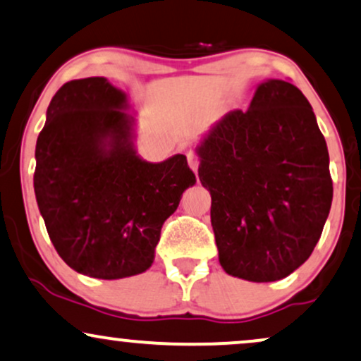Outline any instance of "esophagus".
Instances as JSON below:
<instances>
[{
    "label": "esophagus",
    "mask_w": 361,
    "mask_h": 361,
    "mask_svg": "<svg viewBox=\"0 0 361 361\" xmlns=\"http://www.w3.org/2000/svg\"><path fill=\"white\" fill-rule=\"evenodd\" d=\"M188 165H190V168H191V170H193L195 173L198 171L200 159H198V157H196L195 153H188Z\"/></svg>",
    "instance_id": "34e87169"
}]
</instances>
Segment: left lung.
<instances>
[{
  "mask_svg": "<svg viewBox=\"0 0 361 361\" xmlns=\"http://www.w3.org/2000/svg\"><path fill=\"white\" fill-rule=\"evenodd\" d=\"M195 152L223 270L267 283L302 267L333 200L326 141L302 91L264 80L250 108L226 113Z\"/></svg>",
  "mask_w": 361,
  "mask_h": 361,
  "instance_id": "left-lung-1",
  "label": "left lung"
}]
</instances>
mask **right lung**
<instances>
[{
    "label": "right lung",
    "mask_w": 361,
    "mask_h": 361,
    "mask_svg": "<svg viewBox=\"0 0 361 361\" xmlns=\"http://www.w3.org/2000/svg\"><path fill=\"white\" fill-rule=\"evenodd\" d=\"M125 91L103 76L56 91L36 141L35 195L68 267L120 280L153 264L163 223L196 183L185 154L149 163L136 152Z\"/></svg>",
    "instance_id": "right-lung-1"
}]
</instances>
